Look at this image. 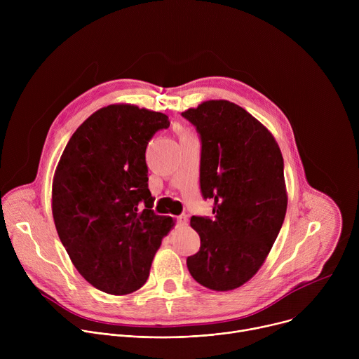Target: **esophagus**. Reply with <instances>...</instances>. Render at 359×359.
I'll use <instances>...</instances> for the list:
<instances>
[{
	"label": "esophagus",
	"mask_w": 359,
	"mask_h": 359,
	"mask_svg": "<svg viewBox=\"0 0 359 359\" xmlns=\"http://www.w3.org/2000/svg\"><path fill=\"white\" fill-rule=\"evenodd\" d=\"M177 223H179V226H186L187 224V215H180L177 217Z\"/></svg>",
	"instance_id": "obj_1"
}]
</instances>
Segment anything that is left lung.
I'll use <instances>...</instances> for the list:
<instances>
[{
    "mask_svg": "<svg viewBox=\"0 0 359 359\" xmlns=\"http://www.w3.org/2000/svg\"><path fill=\"white\" fill-rule=\"evenodd\" d=\"M182 116L200 135V190L215 201L212 219H190L200 250L187 269L203 287L230 291L260 270L283 226V155L267 128L233 102L206 100Z\"/></svg>",
    "mask_w": 359,
    "mask_h": 359,
    "instance_id": "obj_1",
    "label": "left lung"
}]
</instances>
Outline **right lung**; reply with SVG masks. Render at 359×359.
<instances>
[{
	"label": "right lung",
	"mask_w": 359,
	"mask_h": 359,
	"mask_svg": "<svg viewBox=\"0 0 359 359\" xmlns=\"http://www.w3.org/2000/svg\"><path fill=\"white\" fill-rule=\"evenodd\" d=\"M170 125L165 114L109 105L92 114L64 149L53 182V216L79 274L125 295L147 280L172 217L151 210L146 147Z\"/></svg>",
	"instance_id": "obj_1"
}]
</instances>
